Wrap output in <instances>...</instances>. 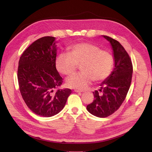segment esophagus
<instances>
[{"label": "esophagus", "mask_w": 152, "mask_h": 152, "mask_svg": "<svg viewBox=\"0 0 152 152\" xmlns=\"http://www.w3.org/2000/svg\"><path fill=\"white\" fill-rule=\"evenodd\" d=\"M75 92H84V91H80V90H77V89L75 90Z\"/></svg>", "instance_id": "1"}]
</instances>
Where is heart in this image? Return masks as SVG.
Returning a JSON list of instances; mask_svg holds the SVG:
<instances>
[{
    "label": "heart",
    "instance_id": "b5f03b06",
    "mask_svg": "<svg viewBox=\"0 0 152 152\" xmlns=\"http://www.w3.org/2000/svg\"><path fill=\"white\" fill-rule=\"evenodd\" d=\"M68 53L57 56L55 60L57 70L61 75L69 76L75 73L77 65H81L82 71L66 79V84L69 88L82 90L87 88L94 79L95 81L105 80L114 66L113 55L92 43L83 42L70 46Z\"/></svg>",
    "mask_w": 152,
    "mask_h": 152
}]
</instances>
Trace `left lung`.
I'll return each mask as SVG.
<instances>
[{
    "label": "left lung",
    "instance_id": "left-lung-1",
    "mask_svg": "<svg viewBox=\"0 0 152 152\" xmlns=\"http://www.w3.org/2000/svg\"><path fill=\"white\" fill-rule=\"evenodd\" d=\"M110 43L113 50L115 66L110 75L100 85L99 91L93 92L94 100L87 106L92 115L106 118L120 107L129 89L132 75V64L124 48L115 39L102 36Z\"/></svg>",
    "mask_w": 152,
    "mask_h": 152
}]
</instances>
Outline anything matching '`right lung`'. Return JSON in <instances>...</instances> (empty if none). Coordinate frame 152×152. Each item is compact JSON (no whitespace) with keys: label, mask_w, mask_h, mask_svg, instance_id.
<instances>
[{"label":"right lung","mask_w":152,"mask_h":152,"mask_svg":"<svg viewBox=\"0 0 152 152\" xmlns=\"http://www.w3.org/2000/svg\"><path fill=\"white\" fill-rule=\"evenodd\" d=\"M56 43L52 36L37 39L23 53L18 62L21 96L33 112L43 117L60 112L72 92L69 89L59 88L63 79L55 67Z\"/></svg>","instance_id":"right-lung-1"}]
</instances>
